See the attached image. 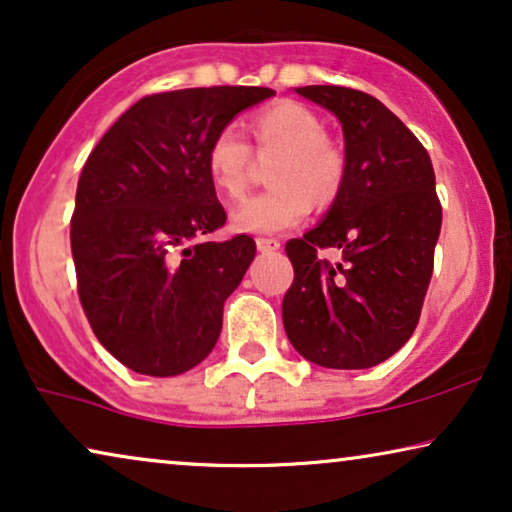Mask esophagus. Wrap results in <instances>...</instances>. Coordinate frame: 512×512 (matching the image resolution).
<instances>
[{
  "instance_id": "1",
  "label": "esophagus",
  "mask_w": 512,
  "mask_h": 512,
  "mask_svg": "<svg viewBox=\"0 0 512 512\" xmlns=\"http://www.w3.org/2000/svg\"><path fill=\"white\" fill-rule=\"evenodd\" d=\"M256 247L258 251H263V254H272V251H277L282 244H279V240H275V237H258Z\"/></svg>"
}]
</instances>
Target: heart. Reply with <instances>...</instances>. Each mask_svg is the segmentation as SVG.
Here are the masks:
<instances>
[{"instance_id":"heart-1","label":"heart","mask_w":512,"mask_h":512,"mask_svg":"<svg viewBox=\"0 0 512 512\" xmlns=\"http://www.w3.org/2000/svg\"><path fill=\"white\" fill-rule=\"evenodd\" d=\"M258 149H279L272 181L277 186L251 195L233 209V228L249 235H275L310 214L312 198L331 202L345 177V156L326 139V128L312 109L279 102L251 121ZM251 146L242 132L226 125L207 144L205 165L212 184L228 198L247 191Z\"/></svg>"}]
</instances>
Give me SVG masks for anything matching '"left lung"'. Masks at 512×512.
I'll return each mask as SVG.
<instances>
[{
  "instance_id": "8db88e82",
  "label": "left lung",
  "mask_w": 512,
  "mask_h": 512,
  "mask_svg": "<svg viewBox=\"0 0 512 512\" xmlns=\"http://www.w3.org/2000/svg\"><path fill=\"white\" fill-rule=\"evenodd\" d=\"M333 111L345 135V177L324 221L286 242L293 284L284 331L324 368H373L415 333L443 223L422 142L373 95L342 86L296 88ZM343 251L321 262L319 248Z\"/></svg>"
}]
</instances>
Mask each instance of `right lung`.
Segmentation results:
<instances>
[{
  "label": "right lung",
  "instance_id": "obj_1",
  "mask_svg": "<svg viewBox=\"0 0 512 512\" xmlns=\"http://www.w3.org/2000/svg\"><path fill=\"white\" fill-rule=\"evenodd\" d=\"M270 88L146 95L111 125L76 186L72 256L88 324L139 375L172 377L212 352L223 303L256 256L249 235L205 242L226 223L207 144Z\"/></svg>",
  "mask_w": 512,
  "mask_h": 512
}]
</instances>
